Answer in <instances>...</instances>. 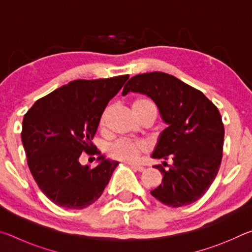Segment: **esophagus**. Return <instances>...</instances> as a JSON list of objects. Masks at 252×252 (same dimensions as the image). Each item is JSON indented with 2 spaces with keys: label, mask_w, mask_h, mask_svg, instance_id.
<instances>
[{
  "label": "esophagus",
  "mask_w": 252,
  "mask_h": 252,
  "mask_svg": "<svg viewBox=\"0 0 252 252\" xmlns=\"http://www.w3.org/2000/svg\"><path fill=\"white\" fill-rule=\"evenodd\" d=\"M130 167L133 169V170H135V171H139V172H142V171H144V167H141V165H138V164H130Z\"/></svg>",
  "instance_id": "34e87169"
}]
</instances>
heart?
<instances>
[{
	"instance_id": "obj_1",
	"label": "heart",
	"mask_w": 252,
	"mask_h": 252,
	"mask_svg": "<svg viewBox=\"0 0 252 252\" xmlns=\"http://www.w3.org/2000/svg\"><path fill=\"white\" fill-rule=\"evenodd\" d=\"M149 108H155L152 102L148 99H136L132 103V111L133 112H140ZM156 109V108H155ZM103 117L101 119V122H103ZM147 150L146 143L142 141H133L130 139H120L109 147L110 156L117 160L132 162L138 159L139 156L142 152Z\"/></svg>"
}]
</instances>
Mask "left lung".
Masks as SVG:
<instances>
[{"mask_svg":"<svg viewBox=\"0 0 252 252\" xmlns=\"http://www.w3.org/2000/svg\"><path fill=\"white\" fill-rule=\"evenodd\" d=\"M146 94L168 126L161 132L151 158H170L165 170L155 165L162 183L151 191L157 200L177 208L197 201L210 188L222 159L224 127L219 110L201 91L163 72L134 75L122 95Z\"/></svg>","mask_w":252,"mask_h":252,"instance_id":"1","label":"left lung"}]
</instances>
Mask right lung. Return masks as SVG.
I'll return each instance as SVG.
<instances>
[{
  "mask_svg": "<svg viewBox=\"0 0 252 252\" xmlns=\"http://www.w3.org/2000/svg\"><path fill=\"white\" fill-rule=\"evenodd\" d=\"M127 79L71 81L25 113L21 138L30 171L42 192L58 206L83 209L103 193L119 162L101 156L92 139L105 106ZM83 152L99 155L95 168L79 163Z\"/></svg>",
  "mask_w": 252,
  "mask_h": 252,
  "instance_id": "obj_1",
  "label": "right lung"
}]
</instances>
